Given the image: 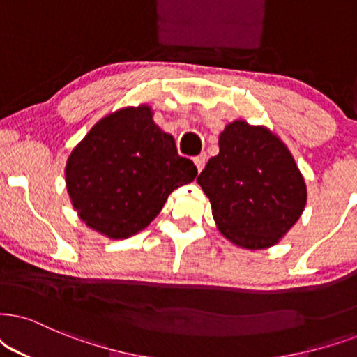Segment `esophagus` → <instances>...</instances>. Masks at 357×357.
<instances>
[{"instance_id":"esophagus-1","label":"esophagus","mask_w":357,"mask_h":357,"mask_svg":"<svg viewBox=\"0 0 357 357\" xmlns=\"http://www.w3.org/2000/svg\"><path fill=\"white\" fill-rule=\"evenodd\" d=\"M206 160H207V158H206V155H204V153H202V155H199V156H196V158H194V165H196V168H197V171H201L202 168H204V165H206Z\"/></svg>"}]
</instances>
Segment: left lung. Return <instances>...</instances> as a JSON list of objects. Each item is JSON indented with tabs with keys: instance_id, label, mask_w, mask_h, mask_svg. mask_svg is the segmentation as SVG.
Masks as SVG:
<instances>
[{
	"instance_id": "8db88e82",
	"label": "left lung",
	"mask_w": 357,
	"mask_h": 357,
	"mask_svg": "<svg viewBox=\"0 0 357 357\" xmlns=\"http://www.w3.org/2000/svg\"><path fill=\"white\" fill-rule=\"evenodd\" d=\"M197 183L220 234L249 250L268 249L300 219L306 184L285 143L265 126L236 120Z\"/></svg>"
}]
</instances>
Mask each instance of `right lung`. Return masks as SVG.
<instances>
[{"instance_id":"right-lung-1","label":"right lung","mask_w":357,"mask_h":357,"mask_svg":"<svg viewBox=\"0 0 357 357\" xmlns=\"http://www.w3.org/2000/svg\"><path fill=\"white\" fill-rule=\"evenodd\" d=\"M197 169L178 155L174 138L153 121L148 105L103 116L74 148L66 186L79 218L108 238L143 231L176 188Z\"/></svg>"}]
</instances>
